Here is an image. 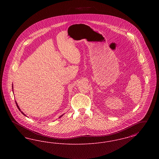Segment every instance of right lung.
Here are the masks:
<instances>
[{
  "label": "right lung",
  "instance_id": "1",
  "mask_svg": "<svg viewBox=\"0 0 159 159\" xmlns=\"http://www.w3.org/2000/svg\"><path fill=\"white\" fill-rule=\"evenodd\" d=\"M12 89H13V86H12ZM15 103H16V106H17V107H18V110H20V111H21V113H22V114H24V116H25V114H24L23 113V112H22V111H21V110H20V107H18V104H17V103H16V101H15ZM62 116H61L60 117H62ZM60 117H59V118H60Z\"/></svg>",
  "mask_w": 159,
  "mask_h": 159
}]
</instances>
